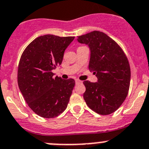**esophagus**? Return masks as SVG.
Wrapping results in <instances>:
<instances>
[{"label": "esophagus", "instance_id": "34e87169", "mask_svg": "<svg viewBox=\"0 0 149 149\" xmlns=\"http://www.w3.org/2000/svg\"><path fill=\"white\" fill-rule=\"evenodd\" d=\"M75 82H76L77 85H78V84H82V81H81V80H79V79H75Z\"/></svg>", "mask_w": 149, "mask_h": 149}]
</instances>
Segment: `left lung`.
<instances>
[{"mask_svg": "<svg viewBox=\"0 0 149 149\" xmlns=\"http://www.w3.org/2000/svg\"><path fill=\"white\" fill-rule=\"evenodd\" d=\"M77 40L89 48L88 68L98 79L96 82H83L87 105L102 115L114 112L129 91L130 68L126 56L118 44L102 32L93 31L77 37Z\"/></svg>", "mask_w": 149, "mask_h": 149, "instance_id": "left-lung-1", "label": "left lung"}]
</instances>
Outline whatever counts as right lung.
Here are the masks:
<instances>
[{"instance_id":"1","label":"right lung","mask_w":149,"mask_h":149,"mask_svg":"<svg viewBox=\"0 0 149 149\" xmlns=\"http://www.w3.org/2000/svg\"><path fill=\"white\" fill-rule=\"evenodd\" d=\"M74 37L45 35L25 48L18 68V85L29 108L44 118H54L67 107L75 85L73 79L54 77L66 48Z\"/></svg>"}]
</instances>
